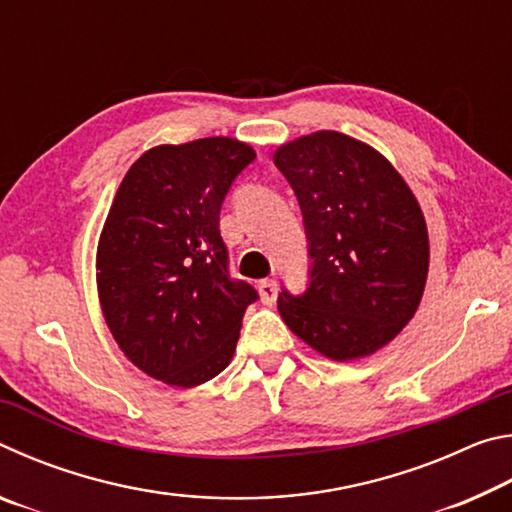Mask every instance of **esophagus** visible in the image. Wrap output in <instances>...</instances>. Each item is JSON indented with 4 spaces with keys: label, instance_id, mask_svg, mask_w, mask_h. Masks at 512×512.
Wrapping results in <instances>:
<instances>
[{
    "label": "esophagus",
    "instance_id": "1",
    "mask_svg": "<svg viewBox=\"0 0 512 512\" xmlns=\"http://www.w3.org/2000/svg\"><path fill=\"white\" fill-rule=\"evenodd\" d=\"M259 289V296H262V302L264 305H273L275 298H277V284L275 280H262L257 284Z\"/></svg>",
    "mask_w": 512,
    "mask_h": 512
}]
</instances>
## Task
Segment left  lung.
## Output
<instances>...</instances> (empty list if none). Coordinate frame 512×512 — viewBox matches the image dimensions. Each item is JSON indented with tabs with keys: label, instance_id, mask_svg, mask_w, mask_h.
I'll return each mask as SVG.
<instances>
[{
	"label": "left lung",
	"instance_id": "1",
	"mask_svg": "<svg viewBox=\"0 0 512 512\" xmlns=\"http://www.w3.org/2000/svg\"><path fill=\"white\" fill-rule=\"evenodd\" d=\"M298 196L309 244V287L277 309L309 348L354 361L384 348L418 309L429 235L409 185L377 149L316 131L273 153Z\"/></svg>",
	"mask_w": 512,
	"mask_h": 512
}]
</instances>
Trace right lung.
<instances>
[{"mask_svg": "<svg viewBox=\"0 0 512 512\" xmlns=\"http://www.w3.org/2000/svg\"><path fill=\"white\" fill-rule=\"evenodd\" d=\"M253 146L232 137L153 146L112 198L97 248L103 318L133 366L194 388L235 354L257 291L228 273L219 212Z\"/></svg>", "mask_w": 512, "mask_h": 512, "instance_id": "1", "label": "right lung"}]
</instances>
